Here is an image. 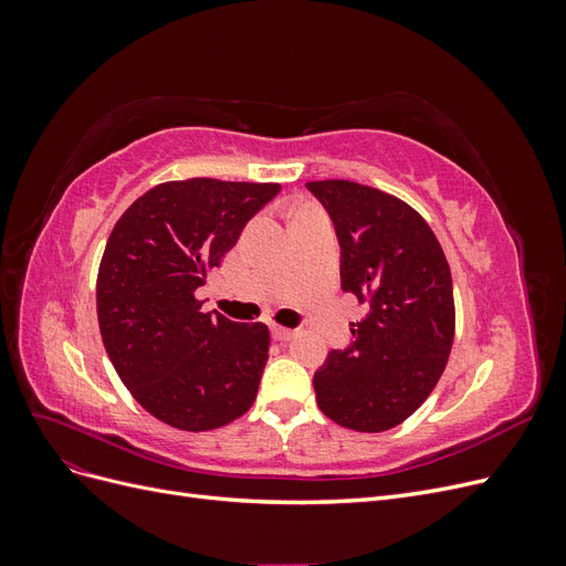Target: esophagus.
Wrapping results in <instances>:
<instances>
[{"label":"esophagus","mask_w":566,"mask_h":566,"mask_svg":"<svg viewBox=\"0 0 566 566\" xmlns=\"http://www.w3.org/2000/svg\"><path fill=\"white\" fill-rule=\"evenodd\" d=\"M271 335H273V339H279V342H287V339H293V337L297 335V331L283 328V325H273V328H271Z\"/></svg>","instance_id":"34e87169"}]
</instances>
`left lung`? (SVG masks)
<instances>
[{
    "label": "left lung",
    "instance_id": "left-lung-1",
    "mask_svg": "<svg viewBox=\"0 0 566 566\" xmlns=\"http://www.w3.org/2000/svg\"><path fill=\"white\" fill-rule=\"evenodd\" d=\"M342 248V290L368 304L354 342L314 373L316 403L354 432L401 424L437 387L455 335L453 281L434 231L410 208L347 179L306 181Z\"/></svg>",
    "mask_w": 566,
    "mask_h": 566
}]
</instances>
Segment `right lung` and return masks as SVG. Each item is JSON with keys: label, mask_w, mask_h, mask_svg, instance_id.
Wrapping results in <instances>:
<instances>
[{"label": "right lung", "mask_w": 566, "mask_h": 566, "mask_svg": "<svg viewBox=\"0 0 566 566\" xmlns=\"http://www.w3.org/2000/svg\"><path fill=\"white\" fill-rule=\"evenodd\" d=\"M279 191L208 177L165 181L113 227L96 279L101 339L132 397L169 427L217 430L256 399L269 328L202 312L196 290Z\"/></svg>", "instance_id": "add662e5"}]
</instances>
